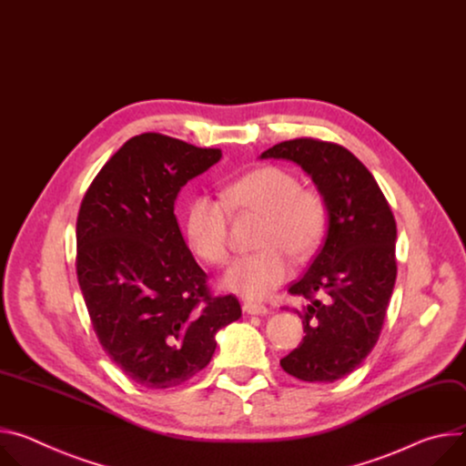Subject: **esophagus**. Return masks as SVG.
Segmentation results:
<instances>
[{"mask_svg":"<svg viewBox=\"0 0 466 466\" xmlns=\"http://www.w3.org/2000/svg\"><path fill=\"white\" fill-rule=\"evenodd\" d=\"M244 311L248 315H257V317H265L270 313V309L267 305H261V303H253V301H246L244 303Z\"/></svg>","mask_w":466,"mask_h":466,"instance_id":"obj_1","label":"esophagus"}]
</instances>
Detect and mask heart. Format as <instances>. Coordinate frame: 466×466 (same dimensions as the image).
Wrapping results in <instances>:
<instances>
[{"instance_id": "obj_1", "label": "heart", "mask_w": 466, "mask_h": 466, "mask_svg": "<svg viewBox=\"0 0 466 466\" xmlns=\"http://www.w3.org/2000/svg\"><path fill=\"white\" fill-rule=\"evenodd\" d=\"M263 215L259 253L235 259L222 287L246 298L263 299L290 276L289 257L305 259L322 242L328 209L320 194L301 188L299 179L279 167H261L228 185L222 201L196 196L185 213V235L192 251L211 265L228 257L229 211Z\"/></svg>"}]
</instances>
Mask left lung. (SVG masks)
I'll list each match as a JSON object with an SVG mask.
<instances>
[{
	"mask_svg": "<svg viewBox=\"0 0 466 466\" xmlns=\"http://www.w3.org/2000/svg\"><path fill=\"white\" fill-rule=\"evenodd\" d=\"M261 159L301 167L326 203L324 244L289 289L309 301L296 309L305 337L281 369L301 381L333 383L363 363L380 339L396 281V222L374 176L339 144L294 138Z\"/></svg>",
	"mask_w": 466,
	"mask_h": 466,
	"instance_id": "left-lung-1",
	"label": "left lung"
}]
</instances>
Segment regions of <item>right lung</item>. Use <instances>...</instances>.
I'll return each mask as SVG.
<instances>
[{"label":"right lung","instance_id":"obj_1","mask_svg":"<svg viewBox=\"0 0 466 466\" xmlns=\"http://www.w3.org/2000/svg\"><path fill=\"white\" fill-rule=\"evenodd\" d=\"M222 159L159 133L129 138L92 181L77 217V279L99 344L147 389L209 365L217 333L242 317L213 298L174 215L179 190Z\"/></svg>","mask_w":466,"mask_h":466}]
</instances>
